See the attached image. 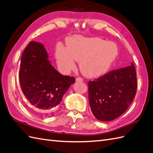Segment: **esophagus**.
Returning <instances> with one entry per match:
<instances>
[{"instance_id": "obj_1", "label": "esophagus", "mask_w": 153, "mask_h": 153, "mask_svg": "<svg viewBox=\"0 0 153 153\" xmlns=\"http://www.w3.org/2000/svg\"><path fill=\"white\" fill-rule=\"evenodd\" d=\"M76 82H83V79L81 77H77L76 79Z\"/></svg>"}]
</instances>
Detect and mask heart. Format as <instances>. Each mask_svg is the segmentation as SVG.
Returning a JSON list of instances; mask_svg holds the SVG:
<instances>
[{
	"instance_id": "obj_1",
	"label": "heart",
	"mask_w": 153,
	"mask_h": 153,
	"mask_svg": "<svg viewBox=\"0 0 153 153\" xmlns=\"http://www.w3.org/2000/svg\"><path fill=\"white\" fill-rule=\"evenodd\" d=\"M118 54L114 42L98 37L80 36L70 38L67 46L59 45L56 48L57 64L63 72L72 70L79 61L82 74L88 77H97L106 73Z\"/></svg>"
}]
</instances>
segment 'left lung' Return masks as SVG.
Returning <instances> with one entry per match:
<instances>
[{
    "label": "left lung",
    "mask_w": 153,
    "mask_h": 153,
    "mask_svg": "<svg viewBox=\"0 0 153 153\" xmlns=\"http://www.w3.org/2000/svg\"><path fill=\"white\" fill-rule=\"evenodd\" d=\"M137 88L134 65L113 70L88 82L89 104L93 115L101 121L117 118L127 111Z\"/></svg>",
    "instance_id": "8db88e82"
}]
</instances>
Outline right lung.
<instances>
[{"label": "right lung", "mask_w": 153, "mask_h": 153, "mask_svg": "<svg viewBox=\"0 0 153 153\" xmlns=\"http://www.w3.org/2000/svg\"><path fill=\"white\" fill-rule=\"evenodd\" d=\"M19 76L26 98L41 116H50L76 81L59 73L51 65L44 46L36 41L29 42L23 52Z\"/></svg>", "instance_id": "obj_1"}]
</instances>
